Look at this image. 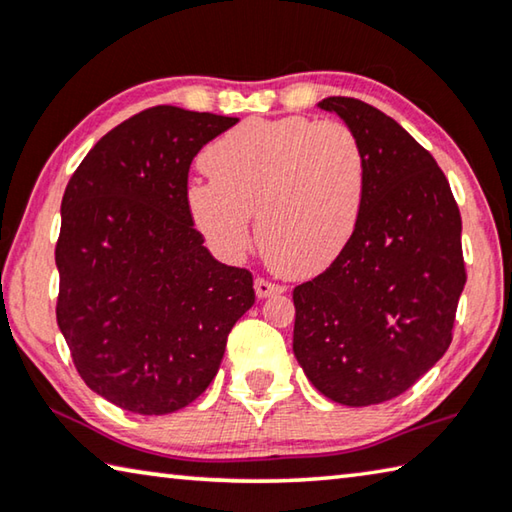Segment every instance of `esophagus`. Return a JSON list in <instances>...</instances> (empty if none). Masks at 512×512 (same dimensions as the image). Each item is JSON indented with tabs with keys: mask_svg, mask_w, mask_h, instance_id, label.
Masks as SVG:
<instances>
[{
	"mask_svg": "<svg viewBox=\"0 0 512 512\" xmlns=\"http://www.w3.org/2000/svg\"><path fill=\"white\" fill-rule=\"evenodd\" d=\"M254 290H256V297L258 299H267V297H274V294H283L285 292L283 285L267 281V279H263V276H256Z\"/></svg>",
	"mask_w": 512,
	"mask_h": 512,
	"instance_id": "obj_1",
	"label": "esophagus"
}]
</instances>
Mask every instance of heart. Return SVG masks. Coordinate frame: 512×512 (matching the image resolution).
I'll list each match as a JSON object with an SVG mask.
<instances>
[{"label": "heart", "mask_w": 512, "mask_h": 512, "mask_svg": "<svg viewBox=\"0 0 512 512\" xmlns=\"http://www.w3.org/2000/svg\"><path fill=\"white\" fill-rule=\"evenodd\" d=\"M211 177L193 179L186 204L193 224L224 258L256 236L274 267L312 276L351 242L366 191V159L342 121L306 116L247 119L204 150Z\"/></svg>", "instance_id": "1"}]
</instances>
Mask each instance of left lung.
Instances as JSON below:
<instances>
[{"label": "left lung", "mask_w": 512, "mask_h": 512, "mask_svg": "<svg viewBox=\"0 0 512 512\" xmlns=\"http://www.w3.org/2000/svg\"><path fill=\"white\" fill-rule=\"evenodd\" d=\"M364 150L366 191L351 242L294 288V355L326 398L380 405L405 393L452 344L463 292L461 213L450 182L378 107L330 96Z\"/></svg>", "instance_id": "1"}]
</instances>
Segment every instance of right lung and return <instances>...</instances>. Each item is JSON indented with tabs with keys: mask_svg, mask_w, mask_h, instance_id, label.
<instances>
[{
	"mask_svg": "<svg viewBox=\"0 0 512 512\" xmlns=\"http://www.w3.org/2000/svg\"><path fill=\"white\" fill-rule=\"evenodd\" d=\"M233 116L155 105L116 125L62 195L56 319L80 378L132 414L200 396L254 306V276L215 261L188 213V168Z\"/></svg>",
	"mask_w": 512,
	"mask_h": 512,
	"instance_id": "right-lung-1",
	"label": "right lung"
}]
</instances>
